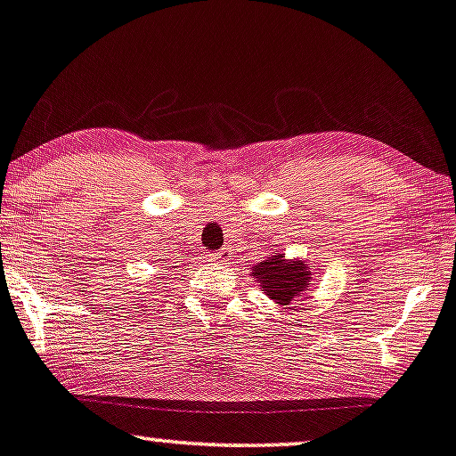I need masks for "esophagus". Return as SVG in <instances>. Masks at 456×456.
<instances>
[{"label": "esophagus", "instance_id": "obj_1", "mask_svg": "<svg viewBox=\"0 0 456 456\" xmlns=\"http://www.w3.org/2000/svg\"><path fill=\"white\" fill-rule=\"evenodd\" d=\"M232 252L229 250H221L218 254H212L210 256V263H216V265H232Z\"/></svg>", "mask_w": 456, "mask_h": 456}]
</instances>
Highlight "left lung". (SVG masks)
<instances>
[{"label":"left lung","mask_w":456,"mask_h":456,"mask_svg":"<svg viewBox=\"0 0 456 456\" xmlns=\"http://www.w3.org/2000/svg\"><path fill=\"white\" fill-rule=\"evenodd\" d=\"M250 275L258 283V288L279 306L291 305L300 294H305L311 288L313 281V271L305 260H289L279 252H273L263 263L254 265Z\"/></svg>","instance_id":"obj_1"}]
</instances>
